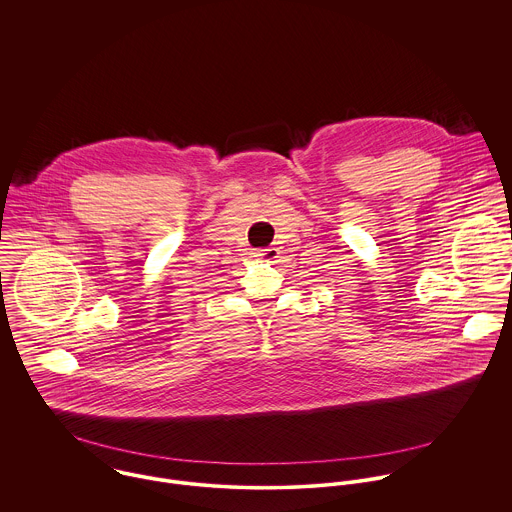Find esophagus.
<instances>
[{
    "label": "esophagus",
    "mask_w": 512,
    "mask_h": 512,
    "mask_svg": "<svg viewBox=\"0 0 512 512\" xmlns=\"http://www.w3.org/2000/svg\"><path fill=\"white\" fill-rule=\"evenodd\" d=\"M278 254H280V250H278L276 246L258 248V250L254 252V256H256V258H260V260H276V258H278Z\"/></svg>",
    "instance_id": "esophagus-1"
}]
</instances>
